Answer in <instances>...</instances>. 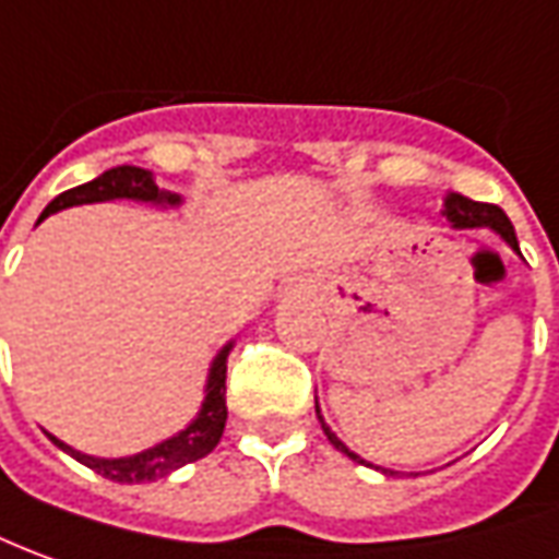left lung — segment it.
Segmentation results:
<instances>
[{
  "instance_id": "1",
  "label": "left lung",
  "mask_w": 559,
  "mask_h": 559,
  "mask_svg": "<svg viewBox=\"0 0 559 559\" xmlns=\"http://www.w3.org/2000/svg\"><path fill=\"white\" fill-rule=\"evenodd\" d=\"M442 214L448 217V224L454 226V229H478V226H484V229H490V233H497L499 239L509 245L511 251L521 253V248H518V236H514V226H511V221L506 217V212L499 209V205H487V202H472V199L460 197V193H448L444 197V209ZM318 408V420L320 427H323V432H326V439H330V444H333L335 451H342L345 456H350L354 463H362V466H372V463H366L360 454H354L350 448H347L338 436H335L333 429L326 427V420H323V415H320V405H314ZM374 469H381V466H374ZM384 475H393V472L381 469Z\"/></svg>"
}]
</instances>
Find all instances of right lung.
Returning a JSON list of instances; mask_svg holds the SVG:
<instances>
[{
	"label": "right lung",
	"mask_w": 559,
	"mask_h": 559,
	"mask_svg": "<svg viewBox=\"0 0 559 559\" xmlns=\"http://www.w3.org/2000/svg\"><path fill=\"white\" fill-rule=\"evenodd\" d=\"M115 199H132V202H151L159 209H178L181 197L171 190H159L154 181V171L139 169V166H115V169L103 171L99 178H93L87 185L72 187L50 202L48 209L41 212L38 224L50 217V214L72 209V205H90V202H115ZM236 342H226L217 357L212 360L209 378H205V400L199 405L197 417L187 424L181 432H175L169 439H163L154 448H144L139 454L130 456H93L81 454L72 444L60 442L57 436H50V442L57 444L60 451L72 454L78 463H84L87 469L96 475H103L108 481L117 484H144L166 478L175 469H181L193 460H202L205 454H212L226 427V357L233 350Z\"/></svg>",
	"instance_id": "add662e5"
}]
</instances>
